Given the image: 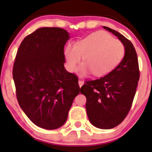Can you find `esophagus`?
<instances>
[{"label":"esophagus","instance_id":"1","mask_svg":"<svg viewBox=\"0 0 152 152\" xmlns=\"http://www.w3.org/2000/svg\"><path fill=\"white\" fill-rule=\"evenodd\" d=\"M83 84H84V82H83V81H82V80H79V85H80V86L81 87Z\"/></svg>","mask_w":152,"mask_h":152}]
</instances>
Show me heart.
<instances>
[{"mask_svg":"<svg viewBox=\"0 0 152 152\" xmlns=\"http://www.w3.org/2000/svg\"><path fill=\"white\" fill-rule=\"evenodd\" d=\"M125 55V48L121 41L104 32L93 33L72 45H66L64 49L66 65L70 72H74L80 63L82 75L93 71L96 76H102L118 66Z\"/></svg>","mask_w":152,"mask_h":152,"instance_id":"b5f03b06","label":"heart"}]
</instances>
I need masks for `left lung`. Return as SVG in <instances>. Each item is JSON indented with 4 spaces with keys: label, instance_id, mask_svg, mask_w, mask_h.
<instances>
[{
    "label": "left lung",
    "instance_id": "left-lung-1",
    "mask_svg": "<svg viewBox=\"0 0 152 152\" xmlns=\"http://www.w3.org/2000/svg\"><path fill=\"white\" fill-rule=\"evenodd\" d=\"M103 28L121 41L125 55L119 65L107 75L86 81L80 92L86 97V109L91 123L99 129H109L121 123L129 112L140 70L132 43L117 31L106 26Z\"/></svg>",
    "mask_w": 152,
    "mask_h": 152
}]
</instances>
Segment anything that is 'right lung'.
<instances>
[{
	"label": "right lung",
	"mask_w": 152,
	"mask_h": 152,
	"mask_svg": "<svg viewBox=\"0 0 152 152\" xmlns=\"http://www.w3.org/2000/svg\"><path fill=\"white\" fill-rule=\"evenodd\" d=\"M70 37L60 28L37 29L23 40L13 66L18 102L34 124L56 129L65 123L78 78L64 68V45Z\"/></svg>",
	"instance_id": "obj_1"
}]
</instances>
